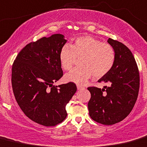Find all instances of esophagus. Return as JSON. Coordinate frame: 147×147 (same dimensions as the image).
<instances>
[{
    "label": "esophagus",
    "mask_w": 147,
    "mask_h": 147,
    "mask_svg": "<svg viewBox=\"0 0 147 147\" xmlns=\"http://www.w3.org/2000/svg\"><path fill=\"white\" fill-rule=\"evenodd\" d=\"M77 87H78V90H82V89H84V86H80V85H78V86H77Z\"/></svg>",
    "instance_id": "1"
}]
</instances>
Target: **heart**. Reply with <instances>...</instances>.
Returning a JSON list of instances; mask_svg holds the SVG:
<instances>
[{"label":"heart","instance_id":"b5f03b06","mask_svg":"<svg viewBox=\"0 0 147 147\" xmlns=\"http://www.w3.org/2000/svg\"><path fill=\"white\" fill-rule=\"evenodd\" d=\"M62 67L69 70L80 61L81 67L73 69L65 75L69 82L83 84L92 76L101 78L112 69L115 60V50L109 44L91 36L79 37L70 45H65L59 55Z\"/></svg>","mask_w":147,"mask_h":147}]
</instances>
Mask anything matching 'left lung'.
Here are the masks:
<instances>
[{
  "label": "left lung",
  "instance_id": "8db88e82",
  "mask_svg": "<svg viewBox=\"0 0 147 147\" xmlns=\"http://www.w3.org/2000/svg\"><path fill=\"white\" fill-rule=\"evenodd\" d=\"M115 60L109 73L98 80L108 83L103 89L88 87L89 115L94 121L111 125L122 121L133 109L140 89V74L132 52L125 45L109 38Z\"/></svg>",
  "mask_w": 147,
  "mask_h": 147
}]
</instances>
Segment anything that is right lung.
<instances>
[{
    "label": "right lung",
    "mask_w": 147,
    "mask_h": 147,
    "mask_svg": "<svg viewBox=\"0 0 147 147\" xmlns=\"http://www.w3.org/2000/svg\"><path fill=\"white\" fill-rule=\"evenodd\" d=\"M66 42L61 34L43 37L23 48L12 65L15 99L29 118L44 126L66 118V105L77 91L72 82L53 85L63 75L59 55Z\"/></svg>",
    "instance_id": "1"
}]
</instances>
